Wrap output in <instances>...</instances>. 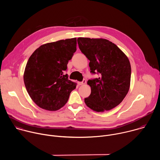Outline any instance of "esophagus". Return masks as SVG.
<instances>
[{
  "instance_id": "1",
  "label": "esophagus",
  "mask_w": 160,
  "mask_h": 160,
  "mask_svg": "<svg viewBox=\"0 0 160 160\" xmlns=\"http://www.w3.org/2000/svg\"><path fill=\"white\" fill-rule=\"evenodd\" d=\"M85 83H86V80H85V79H83L82 82H78V84L79 85H84V84H85Z\"/></svg>"
}]
</instances>
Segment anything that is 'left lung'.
Wrapping results in <instances>:
<instances>
[{
    "instance_id": "obj_1",
    "label": "left lung",
    "mask_w": 160,
    "mask_h": 160,
    "mask_svg": "<svg viewBox=\"0 0 160 160\" xmlns=\"http://www.w3.org/2000/svg\"><path fill=\"white\" fill-rule=\"evenodd\" d=\"M79 49L90 61V73L100 77L88 80L91 94L86 105L97 112L120 104L130 88L131 66L127 56L117 45L106 39L79 37Z\"/></svg>"
}]
</instances>
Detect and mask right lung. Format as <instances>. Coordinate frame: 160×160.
Wrapping results in <instances>:
<instances>
[{
	"instance_id": "1",
	"label": "right lung",
	"mask_w": 160,
	"mask_h": 160,
	"mask_svg": "<svg viewBox=\"0 0 160 160\" xmlns=\"http://www.w3.org/2000/svg\"><path fill=\"white\" fill-rule=\"evenodd\" d=\"M77 51V38L43 44L31 55L24 72V83L33 102L40 108L56 111L67 102L76 83L64 74Z\"/></svg>"
}]
</instances>
